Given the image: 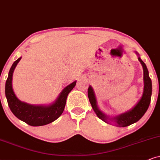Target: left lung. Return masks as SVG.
Segmentation results:
<instances>
[{
    "label": "left lung",
    "instance_id": "left-lung-1",
    "mask_svg": "<svg viewBox=\"0 0 160 160\" xmlns=\"http://www.w3.org/2000/svg\"><path fill=\"white\" fill-rule=\"evenodd\" d=\"M139 61L142 64L143 68V80H144V89H143V94L142 98L139 100V102L135 105L134 107H133L131 110L128 112L120 114L118 116H116L112 118H109L108 116L103 114L99 109L98 104H97L96 97H95L94 90L92 87L89 86L88 89V97L89 99L90 103L92 105L93 110L96 113L97 116L99 118L103 120L104 122L108 123V120L113 121L116 126L118 127H126L128 126L133 123L137 122V121L142 118L148 108L149 105L151 102V94H152V82L149 77L148 71L146 67V65L145 62L140 59V58H138Z\"/></svg>",
    "mask_w": 160,
    "mask_h": 160
}]
</instances>
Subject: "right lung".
<instances>
[{"label":"right lung","mask_w":160,"mask_h":160,"mask_svg":"<svg viewBox=\"0 0 160 160\" xmlns=\"http://www.w3.org/2000/svg\"><path fill=\"white\" fill-rule=\"evenodd\" d=\"M21 59V58H19L14 62L6 82L5 94L10 110L19 120L32 126H41L54 122L63 112L66 98L68 93L75 86L76 81L64 88L57 100L52 104L47 106H33L21 102L16 97L12 86L14 70Z\"/></svg>","instance_id":"add662e5"}]
</instances>
